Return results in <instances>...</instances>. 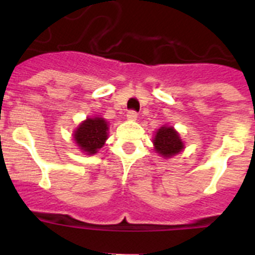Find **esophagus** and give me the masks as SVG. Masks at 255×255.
Wrapping results in <instances>:
<instances>
[{"label":"esophagus","instance_id":"obj_1","mask_svg":"<svg viewBox=\"0 0 255 255\" xmlns=\"http://www.w3.org/2000/svg\"><path fill=\"white\" fill-rule=\"evenodd\" d=\"M127 118L129 119V121H136V119H137V113L134 111H129L127 113Z\"/></svg>","mask_w":255,"mask_h":255}]
</instances>
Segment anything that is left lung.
<instances>
[{
  "label": "left lung",
  "mask_w": 255,
  "mask_h": 255,
  "mask_svg": "<svg viewBox=\"0 0 255 255\" xmlns=\"http://www.w3.org/2000/svg\"><path fill=\"white\" fill-rule=\"evenodd\" d=\"M152 142L156 152L160 153L162 157H171L174 155H178L184 148V143L179 136V133L173 127H166V126L157 129Z\"/></svg>",
  "instance_id": "obj_1"
}]
</instances>
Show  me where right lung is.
<instances>
[{"label": "right lung", "mask_w": 255, "mask_h": 255, "mask_svg": "<svg viewBox=\"0 0 255 255\" xmlns=\"http://www.w3.org/2000/svg\"><path fill=\"white\" fill-rule=\"evenodd\" d=\"M108 123L104 118H88L73 133L76 144L88 155H94L104 146L108 138Z\"/></svg>", "instance_id": "add662e5"}]
</instances>
